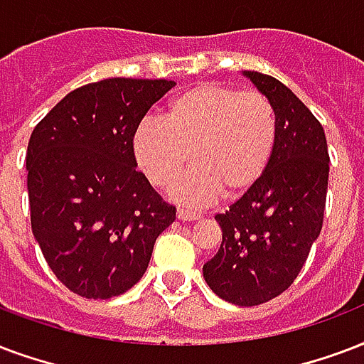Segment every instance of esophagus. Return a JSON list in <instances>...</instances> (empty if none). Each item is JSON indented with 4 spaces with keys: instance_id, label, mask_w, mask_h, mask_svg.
Returning <instances> with one entry per match:
<instances>
[{
    "instance_id": "34e87169",
    "label": "esophagus",
    "mask_w": 364,
    "mask_h": 364,
    "mask_svg": "<svg viewBox=\"0 0 364 364\" xmlns=\"http://www.w3.org/2000/svg\"><path fill=\"white\" fill-rule=\"evenodd\" d=\"M177 218L181 219V221H196V219H200V213L191 212V210H183V208H179V210H177Z\"/></svg>"
}]
</instances>
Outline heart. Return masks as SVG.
Wrapping results in <instances>:
<instances>
[{
  "mask_svg": "<svg viewBox=\"0 0 364 364\" xmlns=\"http://www.w3.org/2000/svg\"><path fill=\"white\" fill-rule=\"evenodd\" d=\"M277 114L259 91L200 83L170 99L162 122H145L133 135L141 170L168 187L188 164H198L173 185L179 202L200 206L223 191L235 198L257 185L277 145Z\"/></svg>",
  "mask_w": 364,
  "mask_h": 364,
  "instance_id": "heart-1",
  "label": "heart"
}]
</instances>
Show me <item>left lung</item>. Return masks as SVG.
<instances>
[{"mask_svg": "<svg viewBox=\"0 0 364 364\" xmlns=\"http://www.w3.org/2000/svg\"><path fill=\"white\" fill-rule=\"evenodd\" d=\"M277 114V145L267 171L225 213L223 240L202 273L212 292L252 307L282 294L304 267L323 229L328 146L311 110L277 77L244 70Z\"/></svg>", "mask_w": 364, "mask_h": 364, "instance_id": "obj_1", "label": "left lung"}]
</instances>
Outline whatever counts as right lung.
Masks as SVG:
<instances>
[{"instance_id": "obj_1", "label": "right lung", "mask_w": 364, "mask_h": 364, "mask_svg": "<svg viewBox=\"0 0 364 364\" xmlns=\"http://www.w3.org/2000/svg\"><path fill=\"white\" fill-rule=\"evenodd\" d=\"M170 80L108 77L70 91L34 127L26 151L32 232L55 277L108 299L145 274L158 235L176 221L137 171L133 135Z\"/></svg>"}]
</instances>
